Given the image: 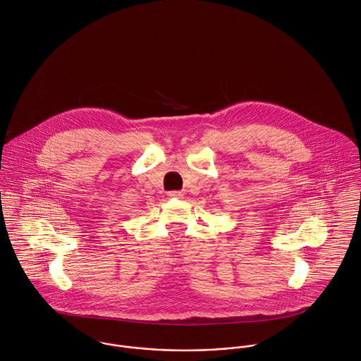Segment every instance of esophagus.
<instances>
[{"mask_svg":"<svg viewBox=\"0 0 361 361\" xmlns=\"http://www.w3.org/2000/svg\"><path fill=\"white\" fill-rule=\"evenodd\" d=\"M167 195L170 197V198H183V192L181 191H171V192H167Z\"/></svg>","mask_w":361,"mask_h":361,"instance_id":"1","label":"esophagus"}]
</instances>
